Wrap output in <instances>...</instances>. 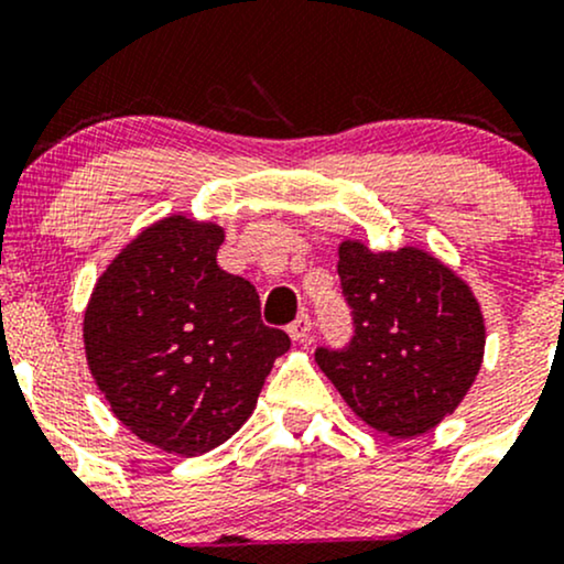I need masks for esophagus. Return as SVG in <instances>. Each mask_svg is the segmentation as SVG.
Segmentation results:
<instances>
[{
  "instance_id": "obj_1",
  "label": "esophagus",
  "mask_w": 564,
  "mask_h": 564,
  "mask_svg": "<svg viewBox=\"0 0 564 564\" xmlns=\"http://www.w3.org/2000/svg\"><path fill=\"white\" fill-rule=\"evenodd\" d=\"M286 332H289V336H291V339H294V341H304V339H307V336H310V332H313V318H310L307 313L296 315V318L289 323Z\"/></svg>"
}]
</instances>
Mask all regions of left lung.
<instances>
[{"label": "left lung", "instance_id": "8db88e82", "mask_svg": "<svg viewBox=\"0 0 564 564\" xmlns=\"http://www.w3.org/2000/svg\"><path fill=\"white\" fill-rule=\"evenodd\" d=\"M336 273L352 336L315 349L321 371L373 430H432L482 364L485 326L469 286L424 251H371L358 241L339 246Z\"/></svg>", "mask_w": 564, "mask_h": 564}]
</instances>
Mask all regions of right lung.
Masks as SVG:
<instances>
[{"label":"right lung","mask_w":564,"mask_h":564,"mask_svg":"<svg viewBox=\"0 0 564 564\" xmlns=\"http://www.w3.org/2000/svg\"><path fill=\"white\" fill-rule=\"evenodd\" d=\"M223 228L166 217L100 275L84 313L89 371L121 424L198 456L241 430L273 360L291 347L260 294L217 264Z\"/></svg>","instance_id":"obj_1"}]
</instances>
